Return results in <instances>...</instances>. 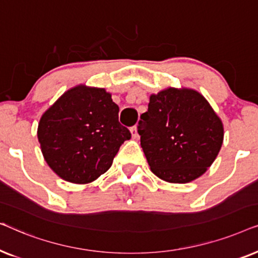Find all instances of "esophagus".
Masks as SVG:
<instances>
[{
    "mask_svg": "<svg viewBox=\"0 0 258 258\" xmlns=\"http://www.w3.org/2000/svg\"><path fill=\"white\" fill-rule=\"evenodd\" d=\"M130 133H132L133 139H137V137H139V132H137V126L136 125H134V126H132V128H130Z\"/></svg>",
    "mask_w": 258,
    "mask_h": 258,
    "instance_id": "34e87169",
    "label": "esophagus"
}]
</instances>
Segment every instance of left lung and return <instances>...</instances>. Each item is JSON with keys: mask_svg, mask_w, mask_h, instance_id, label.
<instances>
[{"mask_svg": "<svg viewBox=\"0 0 258 258\" xmlns=\"http://www.w3.org/2000/svg\"><path fill=\"white\" fill-rule=\"evenodd\" d=\"M137 129L151 171L170 183L202 176L217 157L224 136L221 118L209 102L186 88L151 95Z\"/></svg>", "mask_w": 258, "mask_h": 258, "instance_id": "8db88e82", "label": "left lung"}]
</instances>
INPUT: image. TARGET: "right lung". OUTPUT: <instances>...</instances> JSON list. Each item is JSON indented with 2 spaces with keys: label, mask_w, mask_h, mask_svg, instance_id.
<instances>
[{
  "label": "right lung",
  "mask_w": 258,
  "mask_h": 258,
  "mask_svg": "<svg viewBox=\"0 0 258 258\" xmlns=\"http://www.w3.org/2000/svg\"><path fill=\"white\" fill-rule=\"evenodd\" d=\"M118 105L103 88L74 87L38 123L37 137L49 167L64 181L86 184L111 167L119 147L132 139L118 122Z\"/></svg>",
  "instance_id": "obj_1"
}]
</instances>
